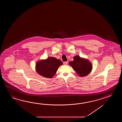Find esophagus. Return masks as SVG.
Returning a JSON list of instances; mask_svg holds the SVG:
<instances>
[{"mask_svg":"<svg viewBox=\"0 0 122 122\" xmlns=\"http://www.w3.org/2000/svg\"><path fill=\"white\" fill-rule=\"evenodd\" d=\"M63 64H64V65H67L68 64V62L67 61H65V62H64Z\"/></svg>","mask_w":122,"mask_h":122,"instance_id":"1","label":"esophagus"}]
</instances>
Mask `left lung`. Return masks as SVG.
Returning a JSON list of instances; mask_svg holds the SVG:
<instances>
[{
    "label": "left lung",
    "instance_id": "1",
    "mask_svg": "<svg viewBox=\"0 0 122 122\" xmlns=\"http://www.w3.org/2000/svg\"><path fill=\"white\" fill-rule=\"evenodd\" d=\"M74 61L69 62V65L77 72L78 75L83 77L88 75L92 70V66L88 60L81 58L79 56L73 57Z\"/></svg>",
    "mask_w": 122,
    "mask_h": 122
}]
</instances>
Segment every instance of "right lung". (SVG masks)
Instances as JSON below:
<instances>
[{
	"instance_id": "1",
	"label": "right lung",
	"mask_w": 122,
	"mask_h": 122,
	"mask_svg": "<svg viewBox=\"0 0 122 122\" xmlns=\"http://www.w3.org/2000/svg\"><path fill=\"white\" fill-rule=\"evenodd\" d=\"M63 64L61 61L54 57H49L46 60L36 62V69L39 75L47 78H52L59 67Z\"/></svg>"
}]
</instances>
